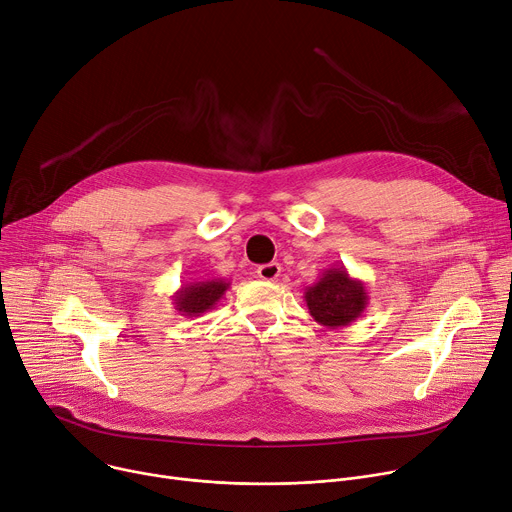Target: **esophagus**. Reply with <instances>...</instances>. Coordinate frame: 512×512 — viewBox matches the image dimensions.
<instances>
[{
    "mask_svg": "<svg viewBox=\"0 0 512 512\" xmlns=\"http://www.w3.org/2000/svg\"><path fill=\"white\" fill-rule=\"evenodd\" d=\"M282 273V265L280 263H265L257 267V275L261 277L263 282H275L277 277Z\"/></svg>",
    "mask_w": 512,
    "mask_h": 512,
    "instance_id": "1",
    "label": "esophagus"
}]
</instances>
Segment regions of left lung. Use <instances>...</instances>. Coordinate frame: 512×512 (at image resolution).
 I'll list each match as a JSON object with an SVG mask.
<instances>
[{
	"mask_svg": "<svg viewBox=\"0 0 512 512\" xmlns=\"http://www.w3.org/2000/svg\"><path fill=\"white\" fill-rule=\"evenodd\" d=\"M304 302L310 316L327 329H343L355 322L367 308V288L351 277L343 265L324 269L318 282L308 286Z\"/></svg>",
	"mask_w": 512,
	"mask_h": 512,
	"instance_id": "obj_1",
	"label": "left lung"
}]
</instances>
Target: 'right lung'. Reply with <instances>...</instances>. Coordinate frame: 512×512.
Segmentation results:
<instances>
[{
	"instance_id": "obj_1",
	"label": "right lung",
	"mask_w": 512,
	"mask_h": 512,
	"mask_svg": "<svg viewBox=\"0 0 512 512\" xmlns=\"http://www.w3.org/2000/svg\"><path fill=\"white\" fill-rule=\"evenodd\" d=\"M228 288H230V282L220 280V277L218 280L188 282L171 296L173 308L177 310V314L185 318L202 316L220 302V298L226 294Z\"/></svg>"
}]
</instances>
